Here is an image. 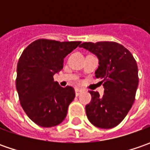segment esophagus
Wrapping results in <instances>:
<instances>
[{
    "mask_svg": "<svg viewBox=\"0 0 150 150\" xmlns=\"http://www.w3.org/2000/svg\"><path fill=\"white\" fill-rule=\"evenodd\" d=\"M82 92H83V89H81V88H75V93H76V96L79 95Z\"/></svg>",
    "mask_w": 150,
    "mask_h": 150,
    "instance_id": "esophagus-1",
    "label": "esophagus"
}]
</instances>
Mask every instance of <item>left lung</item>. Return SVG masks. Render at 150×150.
<instances>
[{
	"label": "left lung",
	"instance_id": "8db88e82",
	"mask_svg": "<svg viewBox=\"0 0 150 150\" xmlns=\"http://www.w3.org/2000/svg\"><path fill=\"white\" fill-rule=\"evenodd\" d=\"M80 47L88 50L99 60L95 77L103 79L104 94L89 91L92 99L86 105L90 122L101 129H111L128 114L139 85L138 66L132 53L114 42H83Z\"/></svg>",
	"mask_w": 150,
	"mask_h": 150
}]
</instances>
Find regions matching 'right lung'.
<instances>
[{"mask_svg":"<svg viewBox=\"0 0 150 150\" xmlns=\"http://www.w3.org/2000/svg\"><path fill=\"white\" fill-rule=\"evenodd\" d=\"M80 43L38 39L21 55L16 79L20 103L30 119L41 127L57 126L66 118L75 91L71 86L60 87L53 76L62 69L64 57Z\"/></svg>","mask_w":150,"mask_h":150,"instance_id":"1","label":"right lung"}]
</instances>
